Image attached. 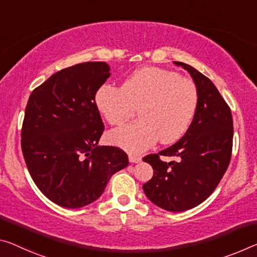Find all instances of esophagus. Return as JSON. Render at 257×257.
Wrapping results in <instances>:
<instances>
[{
  "label": "esophagus",
  "mask_w": 257,
  "mask_h": 257,
  "mask_svg": "<svg viewBox=\"0 0 257 257\" xmlns=\"http://www.w3.org/2000/svg\"><path fill=\"white\" fill-rule=\"evenodd\" d=\"M142 161V158L135 156V154H130L129 156V162H132V164H138V162Z\"/></svg>",
  "instance_id": "obj_1"
}]
</instances>
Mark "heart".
<instances>
[{
  "label": "heart",
  "instance_id": "b5f03b06",
  "mask_svg": "<svg viewBox=\"0 0 257 257\" xmlns=\"http://www.w3.org/2000/svg\"><path fill=\"white\" fill-rule=\"evenodd\" d=\"M96 107L108 123L121 124L140 107L141 121L109 133V143L140 153L158 140L169 144L189 129L198 105L195 84L177 73L144 67L130 74L122 87L103 85L95 97Z\"/></svg>",
  "mask_w": 257,
  "mask_h": 257
}]
</instances>
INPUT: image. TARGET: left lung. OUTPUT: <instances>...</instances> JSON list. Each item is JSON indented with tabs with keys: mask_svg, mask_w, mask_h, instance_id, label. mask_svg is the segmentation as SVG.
Instances as JSON below:
<instances>
[{
	"mask_svg": "<svg viewBox=\"0 0 257 257\" xmlns=\"http://www.w3.org/2000/svg\"><path fill=\"white\" fill-rule=\"evenodd\" d=\"M190 73L198 91L197 111L180 141L143 161L153 177L143 185L146 197L168 211H184L205 201L216 189L230 164L233 122L230 107L208 77L190 65L174 62ZM159 155L174 156L164 163Z\"/></svg>",
	"mask_w": 257,
	"mask_h": 257,
	"instance_id": "obj_1",
	"label": "left lung"
}]
</instances>
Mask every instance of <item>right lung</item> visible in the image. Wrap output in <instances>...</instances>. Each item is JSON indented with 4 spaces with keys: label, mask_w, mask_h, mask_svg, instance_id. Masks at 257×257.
Returning <instances> with one entry per match:
<instances>
[{
    "label": "right lung",
    "mask_w": 257,
    "mask_h": 257,
    "mask_svg": "<svg viewBox=\"0 0 257 257\" xmlns=\"http://www.w3.org/2000/svg\"><path fill=\"white\" fill-rule=\"evenodd\" d=\"M109 71L105 62L76 64L51 75L28 99L24 159L41 192L65 208L96 201L112 175L128 166L122 150L97 146L104 123L95 96Z\"/></svg>",
    "instance_id": "obj_1"
}]
</instances>
